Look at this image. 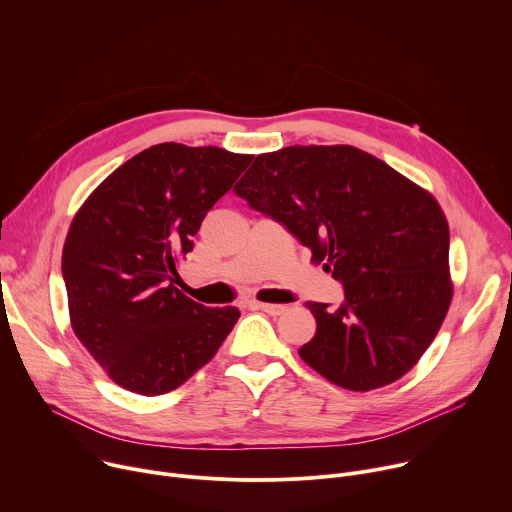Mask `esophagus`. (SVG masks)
Returning <instances> with one entry per match:
<instances>
[{
	"label": "esophagus",
	"mask_w": 512,
	"mask_h": 512,
	"mask_svg": "<svg viewBox=\"0 0 512 512\" xmlns=\"http://www.w3.org/2000/svg\"><path fill=\"white\" fill-rule=\"evenodd\" d=\"M254 307L260 309V311H264V313H268V315H272V317L282 315V313L287 311L285 305H274V303H254Z\"/></svg>",
	"instance_id": "34e87169"
}]
</instances>
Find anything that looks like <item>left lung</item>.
Instances as JSON below:
<instances>
[{"label":"left lung","mask_w":512,"mask_h":512,"mask_svg":"<svg viewBox=\"0 0 512 512\" xmlns=\"http://www.w3.org/2000/svg\"><path fill=\"white\" fill-rule=\"evenodd\" d=\"M234 191L285 225L344 285L337 309L307 303L317 331L299 356L358 392L407 374L451 301L449 230L437 201L354 146L260 154Z\"/></svg>","instance_id":"obj_1"}]
</instances>
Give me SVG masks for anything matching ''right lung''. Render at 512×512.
<instances>
[{"mask_svg": "<svg viewBox=\"0 0 512 512\" xmlns=\"http://www.w3.org/2000/svg\"><path fill=\"white\" fill-rule=\"evenodd\" d=\"M217 146L156 144L124 162L75 215L63 250L71 323L122 388L156 396L207 364L240 317L175 287L207 211L252 162Z\"/></svg>", "mask_w": 512, "mask_h": 512, "instance_id": "add662e5", "label": "right lung"}]
</instances>
